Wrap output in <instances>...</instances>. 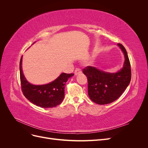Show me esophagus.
<instances>
[{
    "instance_id": "1",
    "label": "esophagus",
    "mask_w": 148,
    "mask_h": 148,
    "mask_svg": "<svg viewBox=\"0 0 148 148\" xmlns=\"http://www.w3.org/2000/svg\"><path fill=\"white\" fill-rule=\"evenodd\" d=\"M82 73V70L80 69H76L75 70V75H77Z\"/></svg>"
}]
</instances>
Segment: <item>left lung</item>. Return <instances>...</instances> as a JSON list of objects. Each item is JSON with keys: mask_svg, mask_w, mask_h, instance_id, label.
<instances>
[{"mask_svg": "<svg viewBox=\"0 0 148 148\" xmlns=\"http://www.w3.org/2000/svg\"><path fill=\"white\" fill-rule=\"evenodd\" d=\"M117 45L125 57L123 68L117 72H106L91 66L83 70L88 78L89 97L97 104H107L117 100L130 82L131 66L127 51L121 44Z\"/></svg>", "mask_w": 148, "mask_h": 148, "instance_id": "1", "label": "left lung"}]
</instances>
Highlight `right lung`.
<instances>
[{
	"mask_svg": "<svg viewBox=\"0 0 148 148\" xmlns=\"http://www.w3.org/2000/svg\"><path fill=\"white\" fill-rule=\"evenodd\" d=\"M21 64L22 57L20 62V73L21 86L24 96L33 104L43 108H52L59 105L64 98L65 83L74 74L62 73L54 81L48 84L34 85L26 80Z\"/></svg>",
	"mask_w": 148,
	"mask_h": 148,
	"instance_id": "1",
	"label": "right lung"
}]
</instances>
